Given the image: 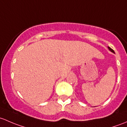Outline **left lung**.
Listing matches in <instances>:
<instances>
[{
	"label": "left lung",
	"instance_id": "left-lung-1",
	"mask_svg": "<svg viewBox=\"0 0 127 127\" xmlns=\"http://www.w3.org/2000/svg\"><path fill=\"white\" fill-rule=\"evenodd\" d=\"M108 49H109V50H110V51H111V52H112V53H114V50H113V49H111V48H110V47H108Z\"/></svg>",
	"mask_w": 127,
	"mask_h": 127
}]
</instances>
